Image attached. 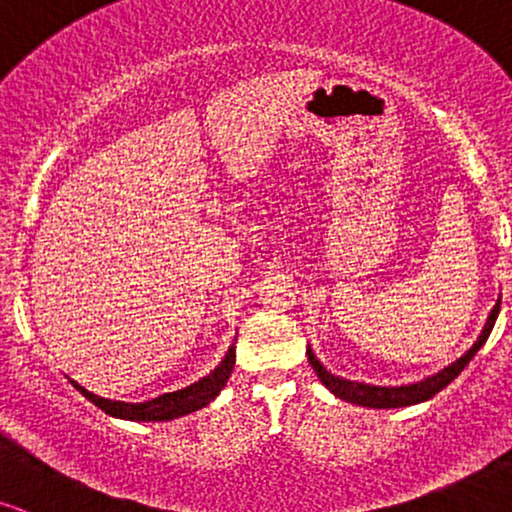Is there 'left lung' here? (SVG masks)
<instances>
[{
  "mask_svg": "<svg viewBox=\"0 0 512 512\" xmlns=\"http://www.w3.org/2000/svg\"><path fill=\"white\" fill-rule=\"evenodd\" d=\"M498 311H501V299H498L496 306L491 308L487 325H484V330L477 337V342L472 344V349L468 353H463L456 363H451L449 368L437 372V375L427 377V380L406 384V387H370V384H363V382H351V380H342V377H334L332 372H327L323 365H320V361L313 356L311 351H308V363L313 365L315 375L320 377V382H323L334 396H339V399H344L349 403H356V406H365V408L413 406V403H422V401L432 399L434 394H439L441 389L449 387V384L456 380L460 372H463L465 365L472 361V356H475V353L482 349V344L489 339L491 327H494L496 318H498Z\"/></svg>",
  "mask_w": 512,
  "mask_h": 512,
  "instance_id": "left-lung-1",
  "label": "left lung"
}]
</instances>
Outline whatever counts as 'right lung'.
<instances>
[{"label": "right lung", "mask_w": 512, "mask_h": 512, "mask_svg": "<svg viewBox=\"0 0 512 512\" xmlns=\"http://www.w3.org/2000/svg\"><path fill=\"white\" fill-rule=\"evenodd\" d=\"M232 368H235V346H230V351L225 353L223 363H220L218 368L211 372V375H206L204 380L189 384L187 389L170 391V394H163V396H159V399H151L144 403H125V401L102 399V396L92 394V391L80 387L78 382L71 380V384L80 391L82 396H85L87 401H92L94 406L102 408L104 413L113 415V418L161 422V420L180 418V415L194 413V410L208 406V403H211L220 394V389L225 387V382L230 380Z\"/></svg>", "instance_id": "1"}]
</instances>
